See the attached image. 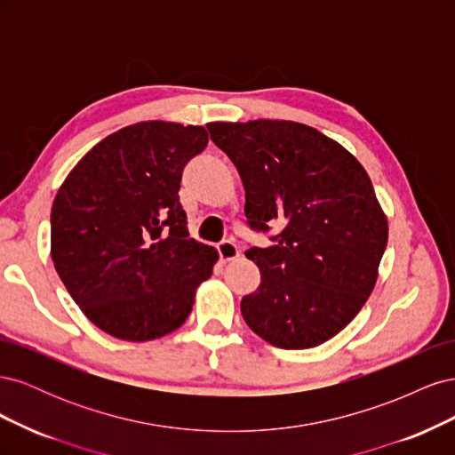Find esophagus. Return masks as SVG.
Returning <instances> with one entry per match:
<instances>
[{
	"mask_svg": "<svg viewBox=\"0 0 455 455\" xmlns=\"http://www.w3.org/2000/svg\"><path fill=\"white\" fill-rule=\"evenodd\" d=\"M216 251H218V256H220V259L224 261H231V259H237L239 258V249H237V244L233 243L231 239H226V241H222V243H218L216 244Z\"/></svg>",
	"mask_w": 455,
	"mask_h": 455,
	"instance_id": "34e87169",
	"label": "esophagus"
}]
</instances>
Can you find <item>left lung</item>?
I'll return each mask as SVG.
<instances>
[{
  "label": "left lung",
  "instance_id": "obj_1",
  "mask_svg": "<svg viewBox=\"0 0 455 455\" xmlns=\"http://www.w3.org/2000/svg\"><path fill=\"white\" fill-rule=\"evenodd\" d=\"M235 164L252 231L267 249L246 258L261 283L241 299L244 323L281 349L334 338L361 311L387 246V218L363 164L338 142L294 121L209 123Z\"/></svg>",
  "mask_w": 455,
  "mask_h": 455
}]
</instances>
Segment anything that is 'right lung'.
<instances>
[{
  "label": "right lung",
  "mask_w": 455,
  "mask_h": 455,
  "mask_svg": "<svg viewBox=\"0 0 455 455\" xmlns=\"http://www.w3.org/2000/svg\"><path fill=\"white\" fill-rule=\"evenodd\" d=\"M206 142L197 125L136 123L96 144L54 197V269L106 334L148 341L172 332L211 277L218 252L189 239L178 196L186 163Z\"/></svg>",
  "instance_id": "1"
}]
</instances>
